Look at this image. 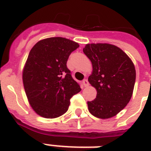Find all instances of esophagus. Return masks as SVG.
I'll list each match as a JSON object with an SVG mask.
<instances>
[{"label":"esophagus","mask_w":151,"mask_h":151,"mask_svg":"<svg viewBox=\"0 0 151 151\" xmlns=\"http://www.w3.org/2000/svg\"><path fill=\"white\" fill-rule=\"evenodd\" d=\"M83 84H84V86H85V87H88V85H89V83L88 81V79H84V80H83Z\"/></svg>","instance_id":"1"}]
</instances>
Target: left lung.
Instances as JSON below:
<instances>
[{"instance_id":"left-lung-1","label":"left lung","mask_w":151,"mask_h":151,"mask_svg":"<svg viewBox=\"0 0 151 151\" xmlns=\"http://www.w3.org/2000/svg\"><path fill=\"white\" fill-rule=\"evenodd\" d=\"M83 52L92 64L88 82L96 98L88 102L93 116L106 119L123 110L131 99L136 81L133 63L118 47L110 44H88Z\"/></svg>"}]
</instances>
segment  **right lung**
I'll return each mask as SVG.
<instances>
[{
    "instance_id": "right-lung-1",
    "label": "right lung",
    "mask_w": 151,
    "mask_h": 151,
    "mask_svg": "<svg viewBox=\"0 0 151 151\" xmlns=\"http://www.w3.org/2000/svg\"><path fill=\"white\" fill-rule=\"evenodd\" d=\"M79 45L63 37L38 41L25 64L22 81L29 104L45 118H55L67 111L71 97L80 85L71 76L66 62Z\"/></svg>"
}]
</instances>
